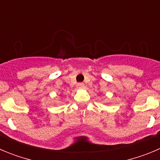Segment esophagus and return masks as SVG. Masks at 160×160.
Here are the masks:
<instances>
[{"label": "esophagus", "instance_id": "obj_1", "mask_svg": "<svg viewBox=\"0 0 160 160\" xmlns=\"http://www.w3.org/2000/svg\"><path fill=\"white\" fill-rule=\"evenodd\" d=\"M77 87H78V88H81V87H84V84H83V83H78Z\"/></svg>", "mask_w": 160, "mask_h": 160}]
</instances>
